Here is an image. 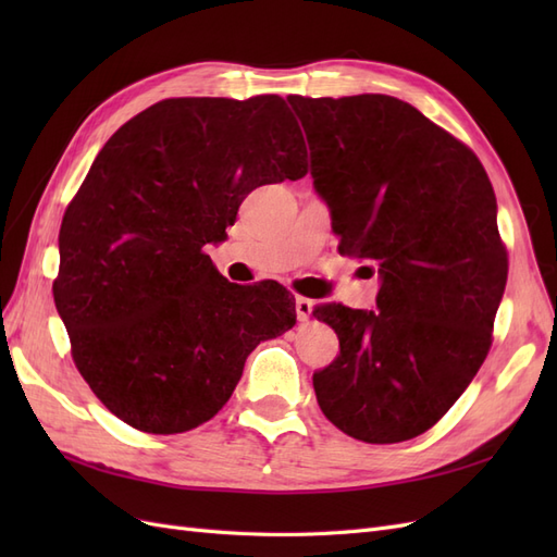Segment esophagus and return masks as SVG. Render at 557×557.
<instances>
[{
    "mask_svg": "<svg viewBox=\"0 0 557 557\" xmlns=\"http://www.w3.org/2000/svg\"><path fill=\"white\" fill-rule=\"evenodd\" d=\"M295 311H297V318L301 320V323H305V320H307V318L311 315V311H313V301L307 299V297L297 295V297H295Z\"/></svg>",
    "mask_w": 557,
    "mask_h": 557,
    "instance_id": "esophagus-1",
    "label": "esophagus"
}]
</instances>
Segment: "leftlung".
Masks as SVG:
<instances>
[{
  "instance_id": "8db88e82",
  "label": "left lung",
  "mask_w": 557,
  "mask_h": 557,
  "mask_svg": "<svg viewBox=\"0 0 557 557\" xmlns=\"http://www.w3.org/2000/svg\"><path fill=\"white\" fill-rule=\"evenodd\" d=\"M288 102L339 250L372 262L381 278L376 311H313L339 336V356L313 374L315 399L352 440H413L491 350L509 272L491 178L465 144L397 97Z\"/></svg>"
}]
</instances>
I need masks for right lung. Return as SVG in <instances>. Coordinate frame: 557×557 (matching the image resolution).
Segmentation results:
<instances>
[{"instance_id": "1", "label": "right lung", "mask_w": 557, "mask_h": 557, "mask_svg": "<svg viewBox=\"0 0 557 557\" xmlns=\"http://www.w3.org/2000/svg\"><path fill=\"white\" fill-rule=\"evenodd\" d=\"M305 174L278 95L164 99L99 150L62 218L53 295L81 376L123 423H207L250 350L295 325L283 285L230 283L205 246L227 237L250 190Z\"/></svg>"}]
</instances>
